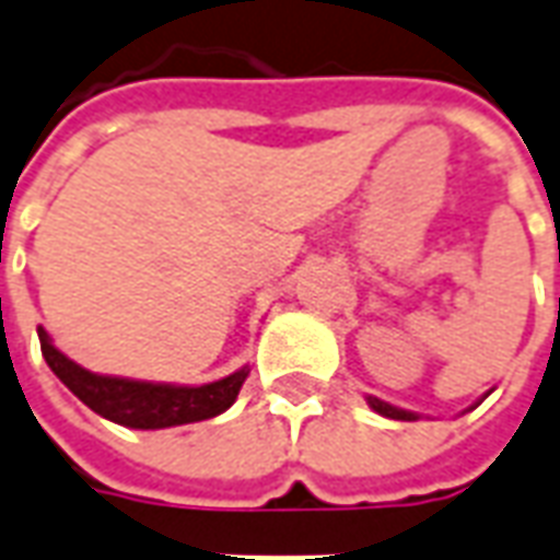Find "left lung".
<instances>
[{
	"label": "left lung",
	"mask_w": 560,
	"mask_h": 560,
	"mask_svg": "<svg viewBox=\"0 0 560 560\" xmlns=\"http://www.w3.org/2000/svg\"><path fill=\"white\" fill-rule=\"evenodd\" d=\"M369 405H372V408H375L377 413H384V417H389V420H420L417 413L401 411V408H393V405H387V401L372 399V396H369Z\"/></svg>",
	"instance_id": "obj_1"
}]
</instances>
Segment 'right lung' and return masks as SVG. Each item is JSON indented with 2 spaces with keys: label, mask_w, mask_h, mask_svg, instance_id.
I'll list each match as a JSON object with an SVG mask.
<instances>
[{
  "label": "right lung",
  "mask_w": 560,
  "mask_h": 560,
  "mask_svg": "<svg viewBox=\"0 0 560 560\" xmlns=\"http://www.w3.org/2000/svg\"><path fill=\"white\" fill-rule=\"evenodd\" d=\"M42 353L54 375L78 396L86 408L102 413L104 420L119 422L128 429H171L185 422H200L228 411L240 387L248 377V369L233 375L203 384V387H173V384H147V381H128V377L95 375L83 369L66 353L56 351L47 332L38 329Z\"/></svg>",
  "instance_id": "obj_1"
}]
</instances>
